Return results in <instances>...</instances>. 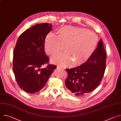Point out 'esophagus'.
Here are the masks:
<instances>
[{
  "label": "esophagus",
  "mask_w": 121,
  "mask_h": 121,
  "mask_svg": "<svg viewBox=\"0 0 121 121\" xmlns=\"http://www.w3.org/2000/svg\"><path fill=\"white\" fill-rule=\"evenodd\" d=\"M57 67L60 70H64V68H63V67H61V66H57Z\"/></svg>",
  "instance_id": "1"
}]
</instances>
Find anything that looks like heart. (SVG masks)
<instances>
[{
  "instance_id": "1",
  "label": "heart",
  "mask_w": 121,
  "mask_h": 121,
  "mask_svg": "<svg viewBox=\"0 0 121 121\" xmlns=\"http://www.w3.org/2000/svg\"><path fill=\"white\" fill-rule=\"evenodd\" d=\"M96 34L85 29L65 26L58 30L57 36L49 33L44 41V49L49 56L60 52L64 47L65 52L55 56L51 62L60 65L77 66L87 62L92 56L98 45Z\"/></svg>"
}]
</instances>
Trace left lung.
Listing matches in <instances>:
<instances>
[{
	"label": "left lung",
	"instance_id": "1",
	"mask_svg": "<svg viewBox=\"0 0 121 121\" xmlns=\"http://www.w3.org/2000/svg\"><path fill=\"white\" fill-rule=\"evenodd\" d=\"M106 54L101 40L91 58L75 68L65 69L68 76L65 84L73 95L83 97L96 89L102 79L106 68Z\"/></svg>",
	"mask_w": 121,
	"mask_h": 121
}]
</instances>
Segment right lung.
Masks as SVG:
<instances>
[{
	"instance_id": "obj_1",
	"label": "right lung",
	"mask_w": 121,
	"mask_h": 121,
	"mask_svg": "<svg viewBox=\"0 0 121 121\" xmlns=\"http://www.w3.org/2000/svg\"><path fill=\"white\" fill-rule=\"evenodd\" d=\"M52 25L36 24L24 31L17 40L13 51V71L19 87L25 92L34 93L46 85L56 65L48 64L44 51V41Z\"/></svg>"
}]
</instances>
